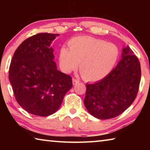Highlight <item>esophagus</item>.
<instances>
[{"mask_svg": "<svg viewBox=\"0 0 150 150\" xmlns=\"http://www.w3.org/2000/svg\"><path fill=\"white\" fill-rule=\"evenodd\" d=\"M80 82V81L79 80H78V79H73V85H77V83H79Z\"/></svg>", "mask_w": 150, "mask_h": 150, "instance_id": "1", "label": "esophagus"}]
</instances>
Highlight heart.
<instances>
[{
	"mask_svg": "<svg viewBox=\"0 0 150 150\" xmlns=\"http://www.w3.org/2000/svg\"><path fill=\"white\" fill-rule=\"evenodd\" d=\"M69 48L62 47L59 63L65 72L75 69L85 79L97 81L106 77L115 67L120 55L117 45L88 36L76 37L69 42Z\"/></svg>",
	"mask_w": 150,
	"mask_h": 150,
	"instance_id": "obj_1",
	"label": "heart"
}]
</instances>
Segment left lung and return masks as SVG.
Instances as JSON below:
<instances>
[{
    "instance_id": "left-lung-1",
    "label": "left lung",
    "mask_w": 150,
    "mask_h": 150,
    "mask_svg": "<svg viewBox=\"0 0 150 150\" xmlns=\"http://www.w3.org/2000/svg\"><path fill=\"white\" fill-rule=\"evenodd\" d=\"M128 46L115 69L102 80L86 85L84 104L91 115L101 120L121 115L130 106L138 94L141 79L138 58Z\"/></svg>"
}]
</instances>
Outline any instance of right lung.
<instances>
[{
  "label": "right lung",
  "instance_id": "obj_1",
  "mask_svg": "<svg viewBox=\"0 0 150 150\" xmlns=\"http://www.w3.org/2000/svg\"><path fill=\"white\" fill-rule=\"evenodd\" d=\"M58 34L39 33L15 51L9 81L17 103L32 115L47 116L60 107L73 87L72 78L57 69L51 43Z\"/></svg>",
  "mask_w": 150,
  "mask_h": 150
}]
</instances>
